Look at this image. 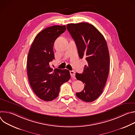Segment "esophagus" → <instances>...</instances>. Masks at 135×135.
<instances>
[{"label":"esophagus","instance_id":"34e87169","mask_svg":"<svg viewBox=\"0 0 135 135\" xmlns=\"http://www.w3.org/2000/svg\"><path fill=\"white\" fill-rule=\"evenodd\" d=\"M70 76L72 78H75V73L74 71H73V70L70 71Z\"/></svg>","mask_w":135,"mask_h":135}]
</instances>
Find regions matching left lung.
<instances>
[{
    "label": "left lung",
    "mask_w": 135,
    "mask_h": 135,
    "mask_svg": "<svg viewBox=\"0 0 135 135\" xmlns=\"http://www.w3.org/2000/svg\"><path fill=\"white\" fill-rule=\"evenodd\" d=\"M67 29L78 47L80 58H85L88 65L82 74L76 73L77 80L84 83L83 91L76 93L85 102L97 99L103 91L109 70V55L103 35L88 23H69Z\"/></svg>",
    "instance_id": "8db88e82"
}]
</instances>
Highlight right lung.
<instances>
[{"mask_svg":"<svg viewBox=\"0 0 135 135\" xmlns=\"http://www.w3.org/2000/svg\"><path fill=\"white\" fill-rule=\"evenodd\" d=\"M66 29L65 26L44 29L35 38L28 53L27 69L29 83L37 97L44 101L56 98L60 86L70 79L68 70H53L50 66L54 59V43Z\"/></svg>","mask_w":135,"mask_h":135,"instance_id":"add662e5","label":"right lung"}]
</instances>
